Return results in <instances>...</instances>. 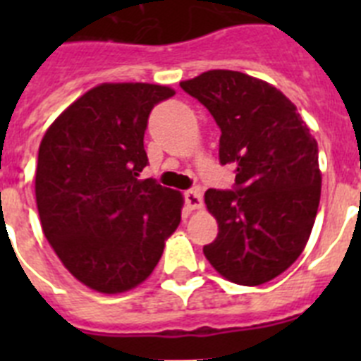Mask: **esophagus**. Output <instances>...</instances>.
<instances>
[{
    "label": "esophagus",
    "instance_id": "34e87169",
    "mask_svg": "<svg viewBox=\"0 0 361 361\" xmlns=\"http://www.w3.org/2000/svg\"><path fill=\"white\" fill-rule=\"evenodd\" d=\"M184 200H186L188 209H200L202 208V193L200 190L193 188V190H188L184 193Z\"/></svg>",
    "mask_w": 361,
    "mask_h": 361
}]
</instances>
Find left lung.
Wrapping results in <instances>:
<instances>
[{
	"mask_svg": "<svg viewBox=\"0 0 361 361\" xmlns=\"http://www.w3.org/2000/svg\"><path fill=\"white\" fill-rule=\"evenodd\" d=\"M180 88L219 124L220 164L235 166L233 190L204 195L219 224L204 255L231 282H269L304 251L317 219V139L282 92L247 73L209 70Z\"/></svg>",
	"mask_w": 361,
	"mask_h": 361,
	"instance_id": "1",
	"label": "left lung"
}]
</instances>
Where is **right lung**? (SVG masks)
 Returning a JSON list of instances; mask_svg holds the SVG:
<instances>
[{"label": "right lung", "mask_w": 361, "mask_h": 361, "mask_svg": "<svg viewBox=\"0 0 361 361\" xmlns=\"http://www.w3.org/2000/svg\"><path fill=\"white\" fill-rule=\"evenodd\" d=\"M173 94L148 82H104L70 104L41 141V228L63 266L94 291L116 295L145 282L180 222L183 195L139 178L149 111Z\"/></svg>", "instance_id": "right-lung-1"}]
</instances>
